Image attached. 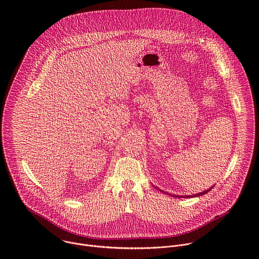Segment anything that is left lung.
Here are the masks:
<instances>
[{"mask_svg": "<svg viewBox=\"0 0 259 259\" xmlns=\"http://www.w3.org/2000/svg\"><path fill=\"white\" fill-rule=\"evenodd\" d=\"M160 191H161V190H160ZM209 191H210V190H207V191H205V192H203V193H200L199 195H195V197H197V196H202V195H204V194L208 193ZM175 197H176V196H175ZM177 197H180V196H177ZM186 197H187V198H189V197L191 198V197H193V196H186ZM186 197H183V198H186Z\"/></svg>", "mask_w": 259, "mask_h": 259, "instance_id": "8db88e82", "label": "left lung"}]
</instances>
